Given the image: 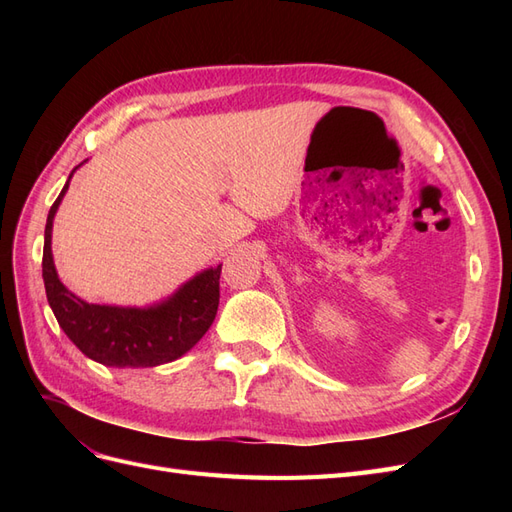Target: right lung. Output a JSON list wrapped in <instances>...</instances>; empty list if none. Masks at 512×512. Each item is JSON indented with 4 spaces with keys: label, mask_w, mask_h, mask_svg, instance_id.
Returning a JSON list of instances; mask_svg holds the SVG:
<instances>
[{
    "label": "right lung",
    "mask_w": 512,
    "mask_h": 512,
    "mask_svg": "<svg viewBox=\"0 0 512 512\" xmlns=\"http://www.w3.org/2000/svg\"><path fill=\"white\" fill-rule=\"evenodd\" d=\"M68 183L70 179L46 218L42 252L46 299L59 327L85 356L108 367H156L179 359L209 331L218 314L222 265L196 275L173 299L149 309L91 305L76 299L59 282L51 254L53 215Z\"/></svg>",
    "instance_id": "add662e5"
}]
</instances>
